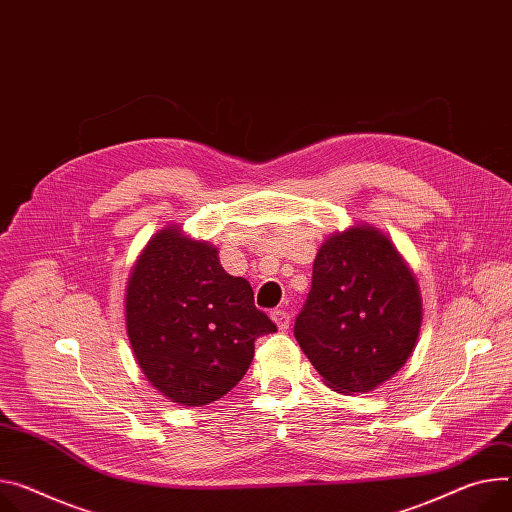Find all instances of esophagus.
Returning a JSON list of instances; mask_svg holds the SVG:
<instances>
[{
  "instance_id": "obj_1",
  "label": "esophagus",
  "mask_w": 512,
  "mask_h": 512,
  "mask_svg": "<svg viewBox=\"0 0 512 512\" xmlns=\"http://www.w3.org/2000/svg\"><path fill=\"white\" fill-rule=\"evenodd\" d=\"M272 322L277 324V328L279 330H287L289 328V324H291V316L287 311H283V309H277V311H272Z\"/></svg>"
}]
</instances>
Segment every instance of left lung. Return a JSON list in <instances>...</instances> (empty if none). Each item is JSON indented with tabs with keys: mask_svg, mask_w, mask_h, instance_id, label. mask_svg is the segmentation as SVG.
Returning a JSON list of instances; mask_svg holds the SVG:
<instances>
[{
	"mask_svg": "<svg viewBox=\"0 0 512 512\" xmlns=\"http://www.w3.org/2000/svg\"><path fill=\"white\" fill-rule=\"evenodd\" d=\"M420 322L418 285L398 250L355 225L322 244L293 332L328 387L365 393L404 367Z\"/></svg>",
	"mask_w": 512,
	"mask_h": 512,
	"instance_id": "1",
	"label": "left lung"
}]
</instances>
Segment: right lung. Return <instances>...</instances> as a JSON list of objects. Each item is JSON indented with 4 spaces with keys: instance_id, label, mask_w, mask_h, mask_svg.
Here are the masks:
<instances>
[{
    "instance_id": "add662e5",
    "label": "right lung",
    "mask_w": 512,
    "mask_h": 512,
    "mask_svg": "<svg viewBox=\"0 0 512 512\" xmlns=\"http://www.w3.org/2000/svg\"><path fill=\"white\" fill-rule=\"evenodd\" d=\"M127 334L147 381L182 406L217 402L254 359L256 338L277 326L254 291L219 264L217 248L178 227L141 252L125 297Z\"/></svg>"
}]
</instances>
